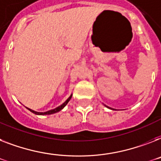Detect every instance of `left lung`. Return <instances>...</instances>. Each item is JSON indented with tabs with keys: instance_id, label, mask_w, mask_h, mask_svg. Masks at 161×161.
I'll list each match as a JSON object with an SVG mask.
<instances>
[{
	"instance_id": "1",
	"label": "left lung",
	"mask_w": 161,
	"mask_h": 161,
	"mask_svg": "<svg viewBox=\"0 0 161 161\" xmlns=\"http://www.w3.org/2000/svg\"><path fill=\"white\" fill-rule=\"evenodd\" d=\"M106 107V108H109V109H112V108H109V107H108V106H106V105H104Z\"/></svg>"
}]
</instances>
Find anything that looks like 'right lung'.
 I'll list each match as a JSON object with an SVG mask.
<instances>
[{
    "label": "right lung",
    "mask_w": 161,
    "mask_h": 161,
    "mask_svg": "<svg viewBox=\"0 0 161 161\" xmlns=\"http://www.w3.org/2000/svg\"><path fill=\"white\" fill-rule=\"evenodd\" d=\"M72 97V94L70 95V96L69 97V98L66 100V101L64 102V103H63V104H61L60 106H58V108H54V109H52V110H49V111H47V112H35V111L32 110V109H31V108H26L28 110L31 111V112H33L34 114H36V115H51V114H53V113H56V112H59V111H61L63 109V108H64L65 106L67 105L68 103H69V101H70V99H71Z\"/></svg>",
    "instance_id": "add662e5"
}]
</instances>
